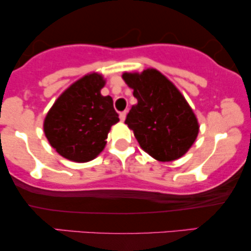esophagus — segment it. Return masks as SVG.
<instances>
[{"label":"esophagus","mask_w":251,"mask_h":251,"mask_svg":"<svg viewBox=\"0 0 251 251\" xmlns=\"http://www.w3.org/2000/svg\"><path fill=\"white\" fill-rule=\"evenodd\" d=\"M126 111L120 113V120H121L122 122L125 121V120H126Z\"/></svg>","instance_id":"obj_1"}]
</instances>
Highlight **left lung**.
I'll return each instance as SVG.
<instances>
[{
	"mask_svg": "<svg viewBox=\"0 0 251 251\" xmlns=\"http://www.w3.org/2000/svg\"><path fill=\"white\" fill-rule=\"evenodd\" d=\"M133 89V105L126 125L142 149L154 159L168 162L190 150L199 133L197 116L173 82L154 68L142 73H123Z\"/></svg>",
	"mask_w": 251,
	"mask_h": 251,
	"instance_id": "8db88e82",
	"label": "left lung"
}]
</instances>
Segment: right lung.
I'll return each instance as SVG.
<instances>
[{
    "mask_svg": "<svg viewBox=\"0 0 251 251\" xmlns=\"http://www.w3.org/2000/svg\"><path fill=\"white\" fill-rule=\"evenodd\" d=\"M105 80L92 73L77 80L54 101L44 119L50 145L75 162L94 160L104 150L111 126L119 122L111 96H101Z\"/></svg>",
    "mask_w": 251,
    "mask_h": 251,
    "instance_id": "add662e5",
    "label": "right lung"
}]
</instances>
